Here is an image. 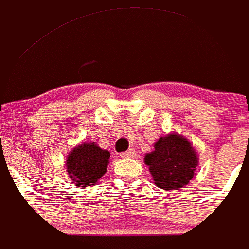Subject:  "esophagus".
I'll return each instance as SVG.
<instances>
[{"mask_svg": "<svg viewBox=\"0 0 249 249\" xmlns=\"http://www.w3.org/2000/svg\"><path fill=\"white\" fill-rule=\"evenodd\" d=\"M135 156V151L134 150H128L125 152L121 153L122 158H133Z\"/></svg>", "mask_w": 249, "mask_h": 249, "instance_id": "esophagus-1", "label": "esophagus"}]
</instances>
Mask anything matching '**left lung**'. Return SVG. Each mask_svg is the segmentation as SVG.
<instances>
[{
  "mask_svg": "<svg viewBox=\"0 0 249 249\" xmlns=\"http://www.w3.org/2000/svg\"><path fill=\"white\" fill-rule=\"evenodd\" d=\"M155 150L145 155L146 165L157 187L176 191L187 186L196 175L199 157L187 138L178 133L160 137L153 145Z\"/></svg>",
  "mask_w": 249,
  "mask_h": 249,
  "instance_id": "obj_1",
  "label": "left lung"
}]
</instances>
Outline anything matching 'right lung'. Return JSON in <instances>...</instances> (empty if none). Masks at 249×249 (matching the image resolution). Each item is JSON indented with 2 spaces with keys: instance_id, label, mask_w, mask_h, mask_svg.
Masks as SVG:
<instances>
[{
  "instance_id": "right-lung-1",
  "label": "right lung",
  "mask_w": 249,
  "mask_h": 249,
  "mask_svg": "<svg viewBox=\"0 0 249 249\" xmlns=\"http://www.w3.org/2000/svg\"><path fill=\"white\" fill-rule=\"evenodd\" d=\"M110 152L99 147L96 142L76 145L66 158V169L78 187L93 186L107 173Z\"/></svg>"
}]
</instances>
